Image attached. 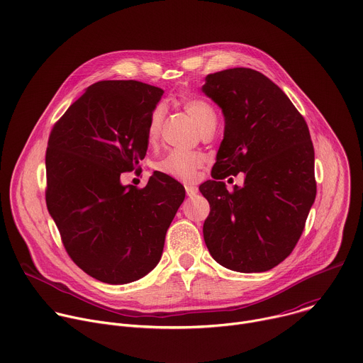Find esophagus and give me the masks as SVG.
<instances>
[{
	"label": "esophagus",
	"mask_w": 363,
	"mask_h": 363,
	"mask_svg": "<svg viewBox=\"0 0 363 363\" xmlns=\"http://www.w3.org/2000/svg\"><path fill=\"white\" fill-rule=\"evenodd\" d=\"M185 191H186V195L188 196H194L198 194V188L196 186H191V185H186L185 186Z\"/></svg>",
	"instance_id": "34e87169"
}]
</instances>
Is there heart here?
Segmentation results:
<instances>
[{"label":"heart","mask_w":363,"mask_h":363,"mask_svg":"<svg viewBox=\"0 0 363 363\" xmlns=\"http://www.w3.org/2000/svg\"><path fill=\"white\" fill-rule=\"evenodd\" d=\"M182 108L189 115V118L195 122L199 130H203L206 126L217 121V115L214 109L208 105V103L201 99H195V97L185 99L182 101ZM164 115H165L164 109L158 106L152 111L149 116L146 136L150 143L157 142L161 135ZM202 164H203V158L199 153L171 150L169 153L165 155V157L157 161V164H155V169L167 177L184 181V182H191L195 179L196 171L202 167Z\"/></svg>","instance_id":"heart-1"}]
</instances>
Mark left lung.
Listing matches in <instances>:
<instances>
[{
  "mask_svg": "<svg viewBox=\"0 0 363 363\" xmlns=\"http://www.w3.org/2000/svg\"><path fill=\"white\" fill-rule=\"evenodd\" d=\"M202 91L225 121L214 179L199 186L211 208L205 244L225 269L267 272L291 254L316 198L307 123L286 93L252 69L208 74ZM240 172L245 185L228 191L220 179Z\"/></svg>",
  "mask_w": 363,
  "mask_h": 363,
  "instance_id": "8db88e82",
  "label": "left lung"
}]
</instances>
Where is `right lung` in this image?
I'll use <instances>...</instances> for the list:
<instances>
[{"instance_id":"1","label":"right lung","mask_w":363,"mask_h":363,"mask_svg":"<svg viewBox=\"0 0 363 363\" xmlns=\"http://www.w3.org/2000/svg\"><path fill=\"white\" fill-rule=\"evenodd\" d=\"M164 90L136 80L91 84L55 123L45 152V202L72 260L93 279L126 284L161 260L184 186L153 172L123 186L147 150V122Z\"/></svg>"}]
</instances>
